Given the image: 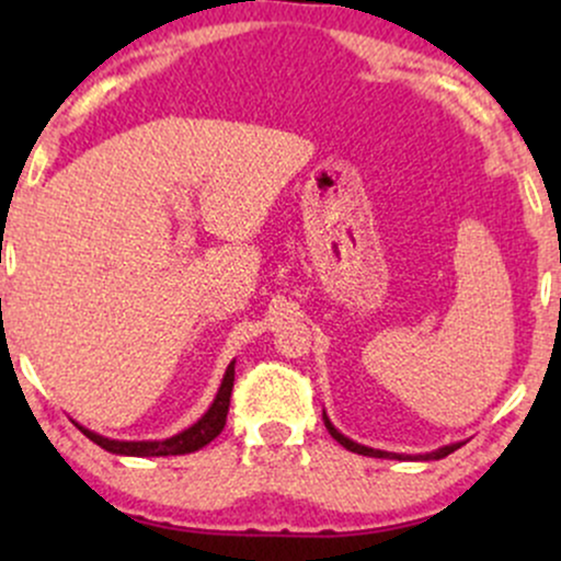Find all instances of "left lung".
<instances>
[{
  "label": "left lung",
  "mask_w": 561,
  "mask_h": 561,
  "mask_svg": "<svg viewBox=\"0 0 561 561\" xmlns=\"http://www.w3.org/2000/svg\"><path fill=\"white\" fill-rule=\"evenodd\" d=\"M324 427L330 430V435L334 437V440L340 443V446L347 448V450H353V454L371 456V459H398V461H437V459H446L448 454H454L456 448H461V446H465V443H467V440H461V443H448V446H443V448H437V450H430V454H392V450H379V448H369V446H362V443L351 440V437L343 435V433H340L337 427H334V424L330 422V416H327V411H324Z\"/></svg>",
  "instance_id": "8db88e82"
}]
</instances>
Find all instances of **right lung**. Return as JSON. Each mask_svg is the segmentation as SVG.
Instances as JSON below:
<instances>
[{"label":"right lung","mask_w":561,"mask_h":561,"mask_svg":"<svg viewBox=\"0 0 561 561\" xmlns=\"http://www.w3.org/2000/svg\"><path fill=\"white\" fill-rule=\"evenodd\" d=\"M231 388H234V362L227 366L221 379V388H218L214 403L210 409L205 411L199 420L192 424V427L182 430L179 435L165 437V440H113V437H105L100 433H92V430L81 427L76 422V427L81 430L89 440L96 443L100 448L111 450V454L118 456H182V454H192V450H199L203 446H208L216 435H221L224 424H227V414H229V398H231Z\"/></svg>","instance_id":"add662e5"}]
</instances>
